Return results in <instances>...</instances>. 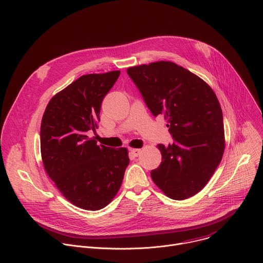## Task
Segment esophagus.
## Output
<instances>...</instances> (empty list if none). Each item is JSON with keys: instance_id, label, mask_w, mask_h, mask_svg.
<instances>
[{"instance_id": "esophagus-1", "label": "esophagus", "mask_w": 263, "mask_h": 263, "mask_svg": "<svg viewBox=\"0 0 263 263\" xmlns=\"http://www.w3.org/2000/svg\"><path fill=\"white\" fill-rule=\"evenodd\" d=\"M130 152H131V154L134 157H138L140 155V153H141V149L140 148H131Z\"/></svg>"}]
</instances>
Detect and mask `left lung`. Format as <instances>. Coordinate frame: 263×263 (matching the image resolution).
<instances>
[{
  "mask_svg": "<svg viewBox=\"0 0 263 263\" xmlns=\"http://www.w3.org/2000/svg\"><path fill=\"white\" fill-rule=\"evenodd\" d=\"M129 77L154 117L163 116L174 142L158 144L161 164L151 172L173 200L197 195L218 166L224 149L222 112L211 87L171 61L132 66Z\"/></svg>",
  "mask_w": 263,
  "mask_h": 263,
  "instance_id": "left-lung-1",
  "label": "left lung"
}]
</instances>
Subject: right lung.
Here are the masks:
<instances>
[{
	"mask_svg": "<svg viewBox=\"0 0 263 263\" xmlns=\"http://www.w3.org/2000/svg\"><path fill=\"white\" fill-rule=\"evenodd\" d=\"M121 71L84 74L49 102L41 126L45 170L63 197L85 210L107 206L121 189L130 160L126 147L98 145L101 104Z\"/></svg>",
	"mask_w": 263,
	"mask_h": 263,
	"instance_id": "obj_1",
	"label": "right lung"
}]
</instances>
